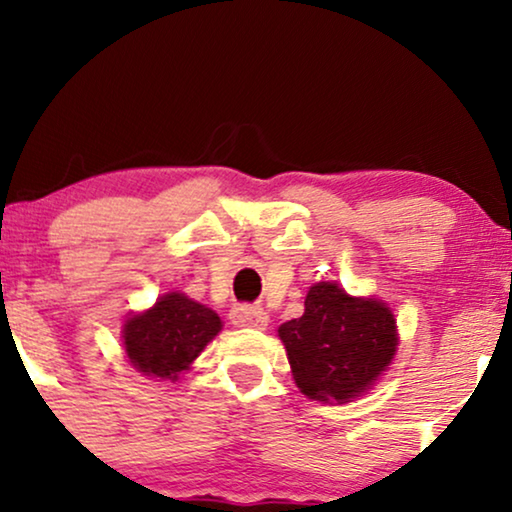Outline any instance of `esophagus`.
<instances>
[{"label":"esophagus","mask_w":512,"mask_h":512,"mask_svg":"<svg viewBox=\"0 0 512 512\" xmlns=\"http://www.w3.org/2000/svg\"><path fill=\"white\" fill-rule=\"evenodd\" d=\"M230 321L237 328H256V331H263L268 326V312L261 305H235L230 310Z\"/></svg>","instance_id":"obj_1"}]
</instances>
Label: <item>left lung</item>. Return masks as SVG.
<instances>
[{"label": "left lung", "instance_id": "8db88e82", "mask_svg": "<svg viewBox=\"0 0 512 512\" xmlns=\"http://www.w3.org/2000/svg\"><path fill=\"white\" fill-rule=\"evenodd\" d=\"M293 380L312 401L349 403L394 359L398 333L387 303L354 298L333 282L307 291L303 317L279 326Z\"/></svg>", "mask_w": 512, "mask_h": 512}]
</instances>
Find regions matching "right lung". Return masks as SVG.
Returning <instances> with one entry per match:
<instances>
[{
    "mask_svg": "<svg viewBox=\"0 0 512 512\" xmlns=\"http://www.w3.org/2000/svg\"><path fill=\"white\" fill-rule=\"evenodd\" d=\"M221 326L219 314L207 305L184 293H165L151 310L125 321V354L139 373L174 382L219 335Z\"/></svg>",
    "mask_w": 512,
    "mask_h": 512,
    "instance_id": "add662e5",
    "label": "right lung"
}]
</instances>
